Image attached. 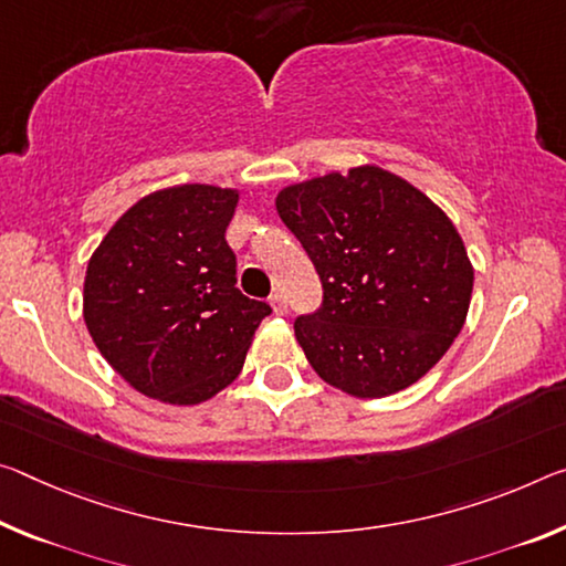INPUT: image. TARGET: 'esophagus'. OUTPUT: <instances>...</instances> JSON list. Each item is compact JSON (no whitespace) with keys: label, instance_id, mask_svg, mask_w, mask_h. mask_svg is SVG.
Here are the masks:
<instances>
[{"label":"esophagus","instance_id":"esophagus-1","mask_svg":"<svg viewBox=\"0 0 566 566\" xmlns=\"http://www.w3.org/2000/svg\"><path fill=\"white\" fill-rule=\"evenodd\" d=\"M269 304H272L274 315H286V300H284L282 292H274L272 297H269Z\"/></svg>","mask_w":566,"mask_h":566}]
</instances>
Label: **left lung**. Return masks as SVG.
<instances>
[{
    "mask_svg": "<svg viewBox=\"0 0 566 566\" xmlns=\"http://www.w3.org/2000/svg\"><path fill=\"white\" fill-rule=\"evenodd\" d=\"M276 211L325 290L315 315L294 322L319 378L355 398L423 378L459 337L473 292V264L441 206L365 164L284 186Z\"/></svg>",
    "mask_w": 566,
    "mask_h": 566,
    "instance_id": "8db88e82",
    "label": "left lung"
}]
</instances>
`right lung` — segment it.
I'll return each instance as SVG.
<instances>
[{
    "label": "right lung",
    "mask_w": 566,
    "mask_h": 566,
    "mask_svg": "<svg viewBox=\"0 0 566 566\" xmlns=\"http://www.w3.org/2000/svg\"><path fill=\"white\" fill-rule=\"evenodd\" d=\"M239 188L184 184L143 196L93 251L83 317L120 378L168 406H199L239 378L272 312L237 290L227 244Z\"/></svg>",
    "instance_id": "1"
}]
</instances>
